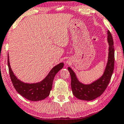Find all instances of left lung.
Wrapping results in <instances>:
<instances>
[{"label":"left lung","mask_w":124,"mask_h":124,"mask_svg":"<svg viewBox=\"0 0 124 124\" xmlns=\"http://www.w3.org/2000/svg\"><path fill=\"white\" fill-rule=\"evenodd\" d=\"M108 41L109 45L108 62L104 74L97 80L90 85H83L76 78L74 72L70 67L68 70L71 78V88L75 97L81 100L91 101L103 94L109 85L112 76L114 66V42L110 31H108Z\"/></svg>","instance_id":"1"}]
</instances>
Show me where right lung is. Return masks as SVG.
<instances>
[{
    "mask_svg": "<svg viewBox=\"0 0 124 124\" xmlns=\"http://www.w3.org/2000/svg\"><path fill=\"white\" fill-rule=\"evenodd\" d=\"M7 63L11 80L16 91L22 97L31 101H41L48 97L52 87L55 75L64 66L63 62H61L53 67L43 80L39 83L29 84L21 82L14 75L11 69L8 56Z\"/></svg>",
    "mask_w": 124,
    "mask_h": 124,
    "instance_id": "add662e5",
    "label": "right lung"
}]
</instances>
